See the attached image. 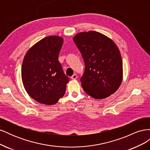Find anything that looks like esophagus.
I'll use <instances>...</instances> for the list:
<instances>
[{
	"instance_id": "esophagus-1",
	"label": "esophagus",
	"mask_w": 150,
	"mask_h": 150,
	"mask_svg": "<svg viewBox=\"0 0 150 150\" xmlns=\"http://www.w3.org/2000/svg\"><path fill=\"white\" fill-rule=\"evenodd\" d=\"M77 78H78V76H77L76 74H74L73 75H72V76L71 77V78L72 79H73V80L76 79Z\"/></svg>"
}]
</instances>
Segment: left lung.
<instances>
[{
    "label": "left lung",
    "mask_w": 150,
    "mask_h": 150,
    "mask_svg": "<svg viewBox=\"0 0 150 150\" xmlns=\"http://www.w3.org/2000/svg\"><path fill=\"white\" fill-rule=\"evenodd\" d=\"M73 40L85 64L81 86L95 99L114 94L122 80V62L120 50L113 40L96 31L77 34Z\"/></svg>",
    "instance_id": "8db88e82"
}]
</instances>
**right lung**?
<instances>
[{
  "label": "right lung",
  "mask_w": 150,
  "mask_h": 150,
  "mask_svg": "<svg viewBox=\"0 0 150 150\" xmlns=\"http://www.w3.org/2000/svg\"><path fill=\"white\" fill-rule=\"evenodd\" d=\"M62 44L60 36H48L32 46L24 57L22 83L29 96L40 103L56 104L66 93L69 78L58 61Z\"/></svg>",
  "instance_id": "obj_1"
}]
</instances>
